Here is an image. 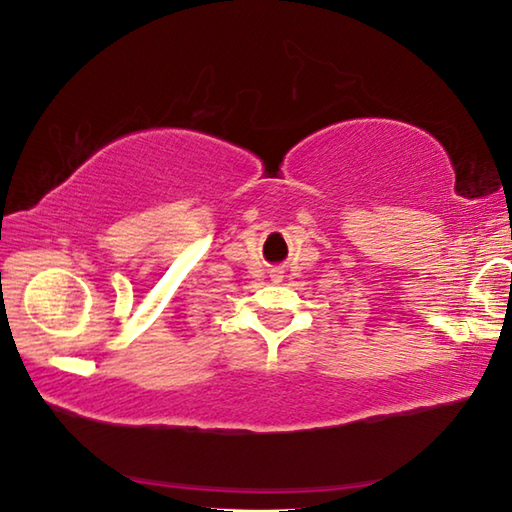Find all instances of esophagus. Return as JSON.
Instances as JSON below:
<instances>
[{"instance_id": "obj_1", "label": "esophagus", "mask_w": 512, "mask_h": 512, "mask_svg": "<svg viewBox=\"0 0 512 512\" xmlns=\"http://www.w3.org/2000/svg\"><path fill=\"white\" fill-rule=\"evenodd\" d=\"M282 277H284V271H282V268H271V280H273L275 284H280V282H282Z\"/></svg>"}]
</instances>
